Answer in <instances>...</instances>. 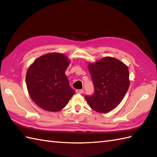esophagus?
<instances>
[{"label":"esophagus","mask_w":157,"mask_h":157,"mask_svg":"<svg viewBox=\"0 0 157 157\" xmlns=\"http://www.w3.org/2000/svg\"><path fill=\"white\" fill-rule=\"evenodd\" d=\"M76 93H79V94H82L84 93V90L83 89H77L76 90Z\"/></svg>","instance_id":"1"}]
</instances>
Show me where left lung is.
I'll list each match as a JSON object with an SVG mask.
<instances>
[{"instance_id":"obj_1","label":"left lung","mask_w":157,"mask_h":157,"mask_svg":"<svg viewBox=\"0 0 157 157\" xmlns=\"http://www.w3.org/2000/svg\"><path fill=\"white\" fill-rule=\"evenodd\" d=\"M94 93L86 95L90 107L98 113H108L124 99L129 88V71L119 59L106 57L88 65Z\"/></svg>"}]
</instances>
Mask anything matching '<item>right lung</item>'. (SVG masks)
<instances>
[{
	"label": "right lung",
	"mask_w": 157,
	"mask_h": 157,
	"mask_svg": "<svg viewBox=\"0 0 157 157\" xmlns=\"http://www.w3.org/2000/svg\"><path fill=\"white\" fill-rule=\"evenodd\" d=\"M69 61L58 53L40 57L29 68L26 83L29 95L37 106L47 111L62 110L75 93L65 71Z\"/></svg>",
	"instance_id": "right-lung-1"
}]
</instances>
